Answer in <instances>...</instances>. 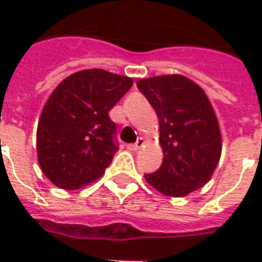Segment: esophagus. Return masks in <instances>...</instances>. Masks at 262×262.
<instances>
[{
	"label": "esophagus",
	"instance_id": "1",
	"mask_svg": "<svg viewBox=\"0 0 262 262\" xmlns=\"http://www.w3.org/2000/svg\"><path fill=\"white\" fill-rule=\"evenodd\" d=\"M144 146V140L143 139H137V142L136 143H133V144H127V149L129 150H139V149H142Z\"/></svg>",
	"mask_w": 262,
	"mask_h": 262
}]
</instances>
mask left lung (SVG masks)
Here are the masks:
<instances>
[{
	"label": "left lung",
	"instance_id": "obj_1",
	"mask_svg": "<svg viewBox=\"0 0 262 262\" xmlns=\"http://www.w3.org/2000/svg\"><path fill=\"white\" fill-rule=\"evenodd\" d=\"M139 91L156 111L163 149L160 169L144 174L162 194L184 197L211 179L221 156V132L211 102L183 75L137 80Z\"/></svg>",
	"mask_w": 262,
	"mask_h": 262
}]
</instances>
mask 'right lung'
<instances>
[{
	"label": "right lung",
	"mask_w": 262,
	"mask_h": 262,
	"mask_svg": "<svg viewBox=\"0 0 262 262\" xmlns=\"http://www.w3.org/2000/svg\"><path fill=\"white\" fill-rule=\"evenodd\" d=\"M132 85L129 76L85 69L55 88L39 116L36 155L56 187L76 190L105 173L119 150L109 111Z\"/></svg>",
	"instance_id": "add662e5"
}]
</instances>
